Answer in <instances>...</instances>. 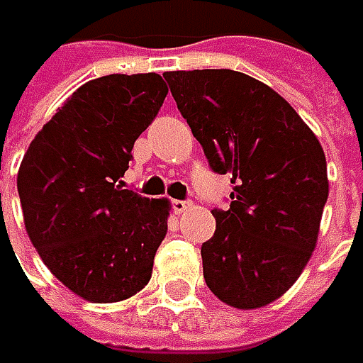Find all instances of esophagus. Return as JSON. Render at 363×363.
Instances as JSON below:
<instances>
[{
  "mask_svg": "<svg viewBox=\"0 0 363 363\" xmlns=\"http://www.w3.org/2000/svg\"><path fill=\"white\" fill-rule=\"evenodd\" d=\"M191 202L189 200H172V208H174V212H186Z\"/></svg>",
  "mask_w": 363,
  "mask_h": 363,
  "instance_id": "obj_1",
  "label": "esophagus"
}]
</instances>
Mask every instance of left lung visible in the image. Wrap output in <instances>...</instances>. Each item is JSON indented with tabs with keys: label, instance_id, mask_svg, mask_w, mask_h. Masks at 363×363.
Segmentation results:
<instances>
[{
	"label": "left lung",
	"instance_id": "1",
	"mask_svg": "<svg viewBox=\"0 0 363 363\" xmlns=\"http://www.w3.org/2000/svg\"><path fill=\"white\" fill-rule=\"evenodd\" d=\"M214 174L234 184L202 244L218 299L257 309L279 299L311 258L328 202V163L313 131L271 86L236 70L165 72Z\"/></svg>",
	"mask_w": 363,
	"mask_h": 363
}]
</instances>
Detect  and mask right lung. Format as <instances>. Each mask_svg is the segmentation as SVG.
Returning a JSON list of instances; mask_svg holds the SVG:
<instances>
[{
    "instance_id": "right-lung-1",
    "label": "right lung",
    "mask_w": 363,
    "mask_h": 363,
    "mask_svg": "<svg viewBox=\"0 0 363 363\" xmlns=\"http://www.w3.org/2000/svg\"><path fill=\"white\" fill-rule=\"evenodd\" d=\"M165 94L153 72L94 78L58 108L21 160L28 236L50 272L82 299H129L151 279L169 203L125 189L121 177Z\"/></svg>"
}]
</instances>
